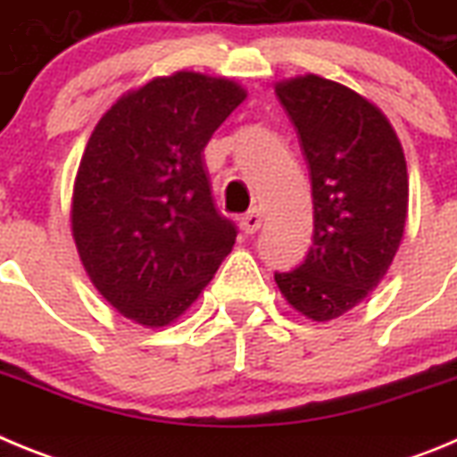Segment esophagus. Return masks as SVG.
<instances>
[{"label":"esophagus","mask_w":457,"mask_h":457,"mask_svg":"<svg viewBox=\"0 0 457 457\" xmlns=\"http://www.w3.org/2000/svg\"><path fill=\"white\" fill-rule=\"evenodd\" d=\"M240 228L245 233H256L258 228H261V212H258V210H249L247 215H242Z\"/></svg>","instance_id":"obj_1"}]
</instances>
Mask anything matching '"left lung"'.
<instances>
[{"label": "left lung", "mask_w": 457, "mask_h": 457, "mask_svg": "<svg viewBox=\"0 0 457 457\" xmlns=\"http://www.w3.org/2000/svg\"><path fill=\"white\" fill-rule=\"evenodd\" d=\"M277 96L309 164L313 245L274 281L300 313L325 322L364 300L398 252L405 155L386 116L353 88L306 75L278 84Z\"/></svg>", "instance_id": "1"}]
</instances>
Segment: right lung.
Wrapping results in <instances>:
<instances>
[{
  "label": "right lung",
  "mask_w": 457,
  "mask_h": 457,
  "mask_svg": "<svg viewBox=\"0 0 457 457\" xmlns=\"http://www.w3.org/2000/svg\"><path fill=\"white\" fill-rule=\"evenodd\" d=\"M247 98L237 84L176 72L128 93L96 125L72 192V237L93 286L125 318L162 327L233 249L204 148Z\"/></svg>",
  "instance_id": "1"
}]
</instances>
